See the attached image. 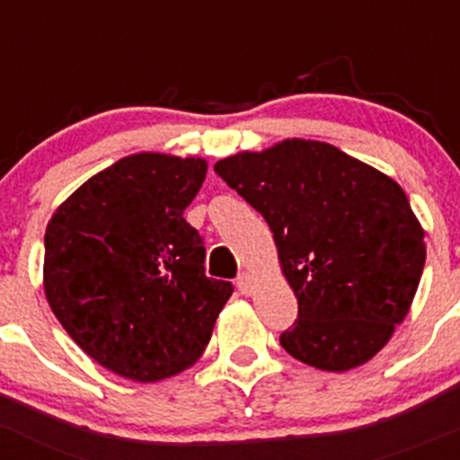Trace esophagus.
<instances>
[{
    "label": "esophagus",
    "instance_id": "obj_1",
    "mask_svg": "<svg viewBox=\"0 0 460 460\" xmlns=\"http://www.w3.org/2000/svg\"><path fill=\"white\" fill-rule=\"evenodd\" d=\"M238 288L243 295L253 293V278H251L249 273H240L238 275Z\"/></svg>",
    "mask_w": 460,
    "mask_h": 460
}]
</instances>
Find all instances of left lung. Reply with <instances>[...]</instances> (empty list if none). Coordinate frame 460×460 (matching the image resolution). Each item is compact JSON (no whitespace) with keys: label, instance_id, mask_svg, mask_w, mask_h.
Masks as SVG:
<instances>
[{"label":"left lung","instance_id":"8db88e82","mask_svg":"<svg viewBox=\"0 0 460 460\" xmlns=\"http://www.w3.org/2000/svg\"><path fill=\"white\" fill-rule=\"evenodd\" d=\"M214 169L273 231L297 297L284 350L328 372L370 361L408 315L423 273L425 231L405 191L335 145L304 138Z\"/></svg>","mask_w":460,"mask_h":460}]
</instances>
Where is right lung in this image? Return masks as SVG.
I'll return each instance as SVG.
<instances>
[{
  "mask_svg": "<svg viewBox=\"0 0 460 460\" xmlns=\"http://www.w3.org/2000/svg\"><path fill=\"white\" fill-rule=\"evenodd\" d=\"M205 176V158L132 154L85 181L48 222V304L114 375L152 384L190 368L234 293L207 278L200 234L182 217Z\"/></svg>",
  "mask_w": 460,
  "mask_h": 460,
  "instance_id": "right-lung-1",
  "label": "right lung"
}]
</instances>
